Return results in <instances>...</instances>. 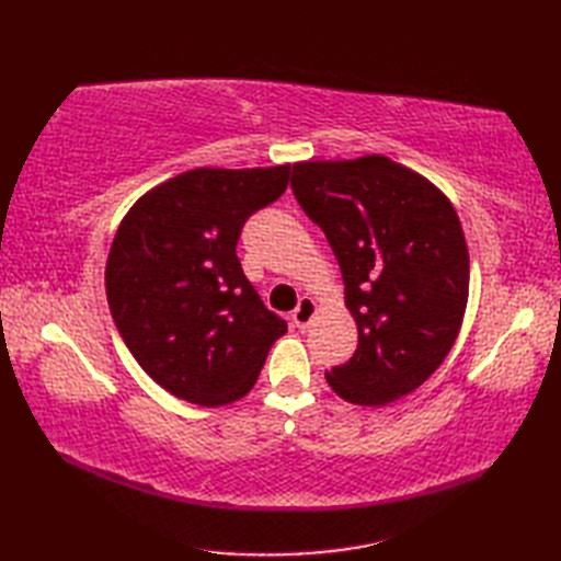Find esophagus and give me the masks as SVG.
Returning <instances> with one entry per match:
<instances>
[{
    "instance_id": "1",
    "label": "esophagus",
    "mask_w": 561,
    "mask_h": 561,
    "mask_svg": "<svg viewBox=\"0 0 561 561\" xmlns=\"http://www.w3.org/2000/svg\"><path fill=\"white\" fill-rule=\"evenodd\" d=\"M313 316H316V301L311 299V296H304V299L299 301V306L294 308L291 320H294L296 328L306 330L308 323H311V320H313Z\"/></svg>"
}]
</instances>
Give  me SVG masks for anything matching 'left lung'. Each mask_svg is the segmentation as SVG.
<instances>
[{
	"mask_svg": "<svg viewBox=\"0 0 561 561\" xmlns=\"http://www.w3.org/2000/svg\"><path fill=\"white\" fill-rule=\"evenodd\" d=\"M291 190L335 253L359 344L325 374L354 404H388L446 359L468 306L470 255L438 187L386 157L294 163Z\"/></svg>",
	"mask_w": 561,
	"mask_h": 561,
	"instance_id": "left-lung-1",
	"label": "left lung"
}]
</instances>
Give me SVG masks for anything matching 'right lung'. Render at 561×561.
I'll use <instances>...</instances> for the list:
<instances>
[{
  "label": "right lung",
  "mask_w": 561,
  "mask_h": 561,
  "mask_svg": "<svg viewBox=\"0 0 561 561\" xmlns=\"http://www.w3.org/2000/svg\"><path fill=\"white\" fill-rule=\"evenodd\" d=\"M291 165L195 169L127 211L105 294L127 350L171 396L205 408L255 386L287 323L262 304L236 255L243 224L287 190Z\"/></svg>",
  "instance_id": "right-lung-1"
}]
</instances>
